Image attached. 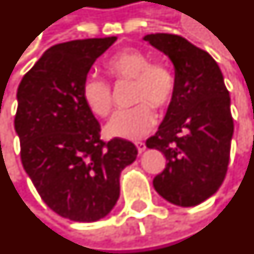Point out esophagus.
Instances as JSON below:
<instances>
[{
    "mask_svg": "<svg viewBox=\"0 0 254 254\" xmlns=\"http://www.w3.org/2000/svg\"><path fill=\"white\" fill-rule=\"evenodd\" d=\"M136 147H137V151L143 152L145 150V143H143V141H137V143H136Z\"/></svg>",
    "mask_w": 254,
    "mask_h": 254,
    "instance_id": "esophagus-1",
    "label": "esophagus"
}]
</instances>
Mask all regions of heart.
Masks as SVG:
<instances>
[{"mask_svg":"<svg viewBox=\"0 0 254 254\" xmlns=\"http://www.w3.org/2000/svg\"><path fill=\"white\" fill-rule=\"evenodd\" d=\"M104 71L115 82L132 81V102L134 107L121 110L113 115L106 132L127 140L141 139L155 125L154 109L169 107L176 96L177 78L173 68L162 60H151L136 48H125L104 62ZM88 109L97 117H107L113 110L114 96L106 81L85 78L81 88Z\"/></svg>","mask_w":254,"mask_h":254,"instance_id":"1","label":"heart"}]
</instances>
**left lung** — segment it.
<instances>
[{
    "mask_svg": "<svg viewBox=\"0 0 254 254\" xmlns=\"http://www.w3.org/2000/svg\"><path fill=\"white\" fill-rule=\"evenodd\" d=\"M169 56L176 68L177 90L158 132L145 145L166 158L154 177V189L179 206H195L220 189L226 179L234 133L230 93L216 60L182 35H145Z\"/></svg>",
    "mask_w": 254,
    "mask_h": 254,
    "instance_id": "8db88e82",
    "label": "left lung"
}]
</instances>
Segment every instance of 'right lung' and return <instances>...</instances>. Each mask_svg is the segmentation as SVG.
<instances>
[{
  "mask_svg": "<svg viewBox=\"0 0 254 254\" xmlns=\"http://www.w3.org/2000/svg\"><path fill=\"white\" fill-rule=\"evenodd\" d=\"M117 37L49 48L17 88L15 129L23 168L42 201L64 219H103L120 198V175L136 159L132 141L100 139V124L85 104L82 82Z\"/></svg>",
  "mask_w": 254,
  "mask_h": 254,
  "instance_id": "1",
  "label": "right lung"
}]
</instances>
